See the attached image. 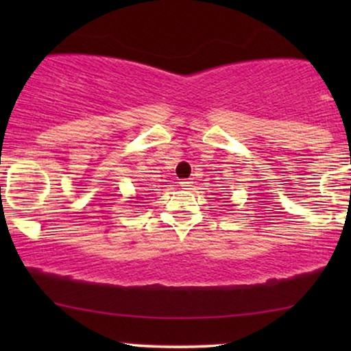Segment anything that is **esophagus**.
I'll return each instance as SVG.
<instances>
[{"instance_id":"34e87169","label":"esophagus","mask_w":351,"mask_h":351,"mask_svg":"<svg viewBox=\"0 0 351 351\" xmlns=\"http://www.w3.org/2000/svg\"><path fill=\"white\" fill-rule=\"evenodd\" d=\"M180 186H182V189H184V190H190L191 186H193V180H191V179L182 180V182H180Z\"/></svg>"}]
</instances>
